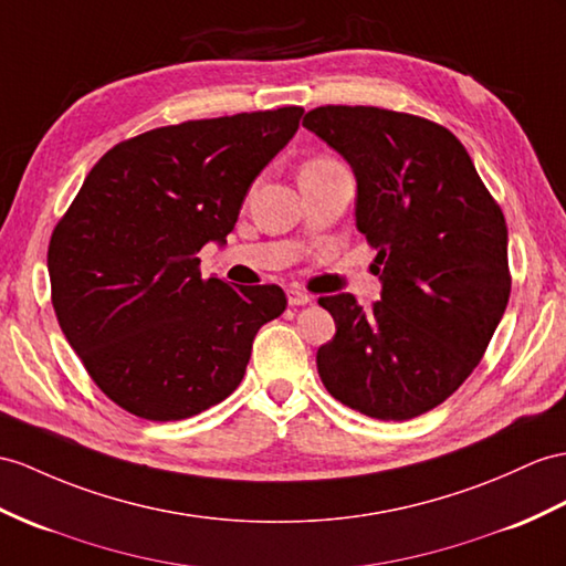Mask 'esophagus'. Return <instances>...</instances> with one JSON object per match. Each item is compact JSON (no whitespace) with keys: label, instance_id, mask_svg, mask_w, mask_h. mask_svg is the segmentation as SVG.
<instances>
[{"label":"esophagus","instance_id":"obj_1","mask_svg":"<svg viewBox=\"0 0 566 566\" xmlns=\"http://www.w3.org/2000/svg\"><path fill=\"white\" fill-rule=\"evenodd\" d=\"M310 302H312V295L302 291V287H291V291H287V305L302 307V305H310Z\"/></svg>","mask_w":566,"mask_h":566}]
</instances>
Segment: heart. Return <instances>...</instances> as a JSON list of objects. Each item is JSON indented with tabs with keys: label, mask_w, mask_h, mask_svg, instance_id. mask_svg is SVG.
I'll list each match as a JSON object with an SVG mask.
<instances>
[{
	"label": "heart",
	"mask_w": 566,
	"mask_h": 566,
	"mask_svg": "<svg viewBox=\"0 0 566 566\" xmlns=\"http://www.w3.org/2000/svg\"><path fill=\"white\" fill-rule=\"evenodd\" d=\"M326 163H336V160L331 158V156H314L305 165H302V168H307V165H326Z\"/></svg>",
	"instance_id": "b5f03b06"
}]
</instances>
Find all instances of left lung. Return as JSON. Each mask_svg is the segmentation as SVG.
I'll return each instance as SVG.
<instances>
[{"label": "left lung", "mask_w": 566, "mask_h": 566, "mask_svg": "<svg viewBox=\"0 0 566 566\" xmlns=\"http://www.w3.org/2000/svg\"><path fill=\"white\" fill-rule=\"evenodd\" d=\"M357 177V230L375 247L381 300L319 297L336 336L316 350L326 391L377 420L444 403L485 355L512 293L506 220L442 124L371 105L302 119Z\"/></svg>", "instance_id": "obj_1"}]
</instances>
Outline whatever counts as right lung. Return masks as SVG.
<instances>
[{"instance_id":"obj_1","label":"right lung","mask_w":566,"mask_h":566,"mask_svg":"<svg viewBox=\"0 0 566 566\" xmlns=\"http://www.w3.org/2000/svg\"><path fill=\"white\" fill-rule=\"evenodd\" d=\"M287 105L189 119L124 139L93 165L48 247L52 307L109 401L136 418L199 416L240 387L252 340L281 316L279 285L201 279L247 189L293 139Z\"/></svg>"}]
</instances>
